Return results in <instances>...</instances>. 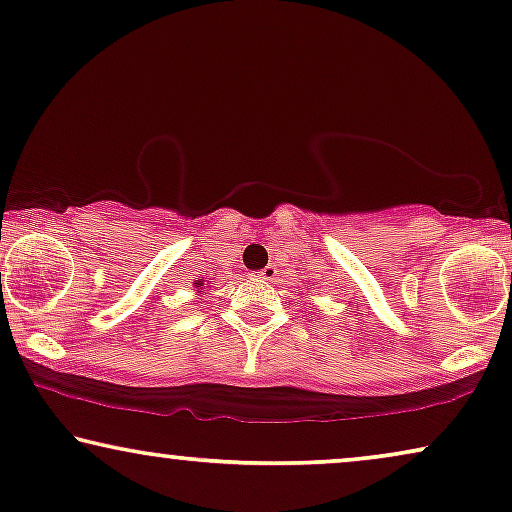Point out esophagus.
Returning <instances> with one entry per match:
<instances>
[{"instance_id":"esophagus-1","label":"esophagus","mask_w":512,"mask_h":512,"mask_svg":"<svg viewBox=\"0 0 512 512\" xmlns=\"http://www.w3.org/2000/svg\"><path fill=\"white\" fill-rule=\"evenodd\" d=\"M276 273H278V269H276V266H264V269L262 271H257V278H262V280H273V278H276Z\"/></svg>"}]
</instances>
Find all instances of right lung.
<instances>
[{"label": "right lung", "mask_w": 512, "mask_h": 512, "mask_svg": "<svg viewBox=\"0 0 512 512\" xmlns=\"http://www.w3.org/2000/svg\"><path fill=\"white\" fill-rule=\"evenodd\" d=\"M194 287H197V290H194V292H199V294H201V292H206V287H208V285H204V280L199 278V280H194Z\"/></svg>", "instance_id": "obj_1"}]
</instances>
